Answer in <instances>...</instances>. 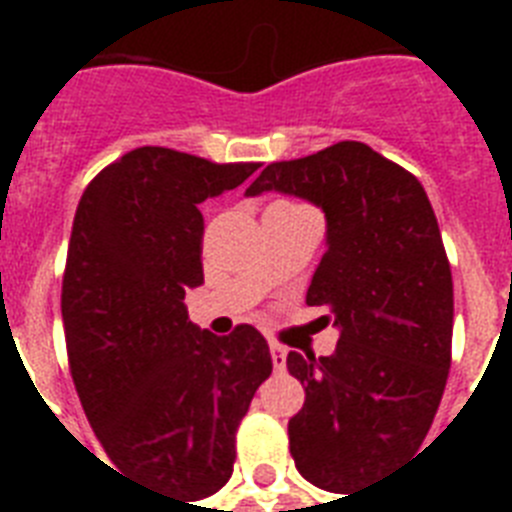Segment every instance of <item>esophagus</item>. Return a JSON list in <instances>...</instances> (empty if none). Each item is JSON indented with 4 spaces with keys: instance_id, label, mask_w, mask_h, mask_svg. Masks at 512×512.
<instances>
[{
    "instance_id": "obj_1",
    "label": "esophagus",
    "mask_w": 512,
    "mask_h": 512,
    "mask_svg": "<svg viewBox=\"0 0 512 512\" xmlns=\"http://www.w3.org/2000/svg\"><path fill=\"white\" fill-rule=\"evenodd\" d=\"M271 358H273V369H276V372H284V369H287V348H284V345L271 342Z\"/></svg>"
}]
</instances>
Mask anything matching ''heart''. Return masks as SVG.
<instances>
[{"mask_svg":"<svg viewBox=\"0 0 512 512\" xmlns=\"http://www.w3.org/2000/svg\"><path fill=\"white\" fill-rule=\"evenodd\" d=\"M279 204H287V201H279Z\"/></svg>","mask_w":512,"mask_h":512,"instance_id":"heart-1","label":"heart"}]
</instances>
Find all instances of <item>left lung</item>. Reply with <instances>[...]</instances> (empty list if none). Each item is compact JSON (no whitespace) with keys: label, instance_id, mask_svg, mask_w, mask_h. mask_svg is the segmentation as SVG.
<instances>
[{"label":"left lung","instance_id":"obj_1","mask_svg":"<svg viewBox=\"0 0 512 512\" xmlns=\"http://www.w3.org/2000/svg\"><path fill=\"white\" fill-rule=\"evenodd\" d=\"M263 191L327 215L305 303L327 305L340 340L332 356H287L305 385L289 452L305 481L350 497L417 452L433 425L452 366V268L420 180L366 143L268 164L247 196Z\"/></svg>","mask_w":512,"mask_h":512}]
</instances>
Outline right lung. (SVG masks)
I'll return each instance as SVG.
<instances>
[{
	"instance_id": "add662e5",
	"label": "right lung",
	"mask_w": 512,
	"mask_h": 512,
	"mask_svg": "<svg viewBox=\"0 0 512 512\" xmlns=\"http://www.w3.org/2000/svg\"><path fill=\"white\" fill-rule=\"evenodd\" d=\"M257 167L143 146L100 170L76 207L60 295L76 393L114 465L172 497L225 486L241 417L273 369L255 327L217 337L183 303L204 284L199 204Z\"/></svg>"
}]
</instances>
